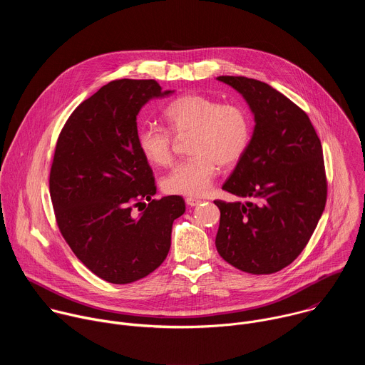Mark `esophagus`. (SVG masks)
Returning a JSON list of instances; mask_svg holds the SVG:
<instances>
[{
  "instance_id": "34e87169",
  "label": "esophagus",
  "mask_w": 365,
  "mask_h": 365,
  "mask_svg": "<svg viewBox=\"0 0 365 365\" xmlns=\"http://www.w3.org/2000/svg\"><path fill=\"white\" fill-rule=\"evenodd\" d=\"M186 203L189 205V206H196V205H199L202 200L200 199H197V197H193V196H187L186 199Z\"/></svg>"
}]
</instances>
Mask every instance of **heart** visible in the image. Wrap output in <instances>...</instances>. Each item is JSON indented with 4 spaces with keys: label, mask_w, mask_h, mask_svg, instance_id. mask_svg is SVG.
I'll list each match as a JSON object with an SVG mask.
<instances>
[{
    "label": "heart",
    "mask_w": 365,
    "mask_h": 365,
    "mask_svg": "<svg viewBox=\"0 0 365 365\" xmlns=\"http://www.w3.org/2000/svg\"><path fill=\"white\" fill-rule=\"evenodd\" d=\"M163 118L168 130L143 127L137 147L154 166H169L173 159V137H189V159L180 162L163 179V189L173 195L202 196L210 190L220 165H237L245 154L251 135L250 113L234 102H220L202 93H185L169 102Z\"/></svg>",
    "instance_id": "heart-1"
}]
</instances>
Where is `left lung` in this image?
Listing matches in <instances>:
<instances>
[{
  "label": "left lung",
  "mask_w": 365,
  "mask_h": 365,
  "mask_svg": "<svg viewBox=\"0 0 365 365\" xmlns=\"http://www.w3.org/2000/svg\"><path fill=\"white\" fill-rule=\"evenodd\" d=\"M254 113L250 145L222 189L250 202L214 200L217 250L251 274H272L297 258L325 210L328 182L321 140L307 114L270 85L220 76Z\"/></svg>",
  "instance_id": "left-lung-1"
}]
</instances>
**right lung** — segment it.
<instances>
[{
	"label": "right lung",
	"instance_id": "right-lung-1",
	"mask_svg": "<svg viewBox=\"0 0 365 365\" xmlns=\"http://www.w3.org/2000/svg\"><path fill=\"white\" fill-rule=\"evenodd\" d=\"M170 92L154 79L113 81L79 103L56 143L48 178L56 224L75 255L108 283L158 269L185 212L182 196L151 199L153 170L137 147L138 111Z\"/></svg>",
	"mask_w": 365,
	"mask_h": 365
}]
</instances>
